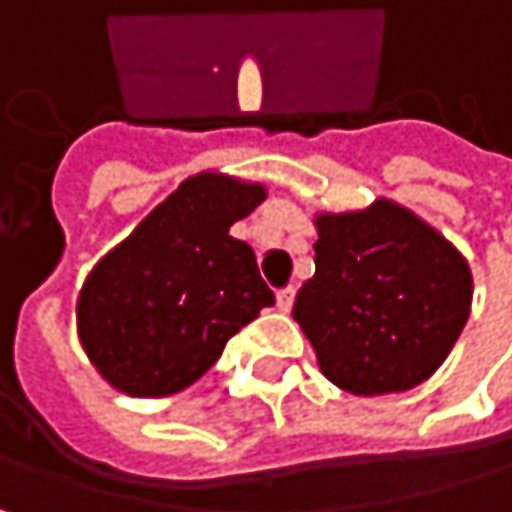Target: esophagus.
Masks as SVG:
<instances>
[{"label": "esophagus", "instance_id": "obj_1", "mask_svg": "<svg viewBox=\"0 0 512 512\" xmlns=\"http://www.w3.org/2000/svg\"><path fill=\"white\" fill-rule=\"evenodd\" d=\"M292 301H295V286H286V289L277 292V307H280L283 313L292 310Z\"/></svg>", "mask_w": 512, "mask_h": 512}]
</instances>
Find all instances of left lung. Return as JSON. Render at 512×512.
I'll use <instances>...</instances> for the list:
<instances>
[{
	"instance_id": "8db88e82",
	"label": "left lung",
	"mask_w": 512,
	"mask_h": 512,
	"mask_svg": "<svg viewBox=\"0 0 512 512\" xmlns=\"http://www.w3.org/2000/svg\"><path fill=\"white\" fill-rule=\"evenodd\" d=\"M316 235V271L298 289L292 316L319 371L353 395H389L428 380L471 313L465 256L389 199L316 214Z\"/></svg>"
}]
</instances>
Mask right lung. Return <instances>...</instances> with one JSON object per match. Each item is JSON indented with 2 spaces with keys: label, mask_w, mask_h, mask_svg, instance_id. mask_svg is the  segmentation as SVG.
Wrapping results in <instances>:
<instances>
[{
  "label": "right lung",
  "mask_w": 512,
  "mask_h": 512,
  "mask_svg": "<svg viewBox=\"0 0 512 512\" xmlns=\"http://www.w3.org/2000/svg\"><path fill=\"white\" fill-rule=\"evenodd\" d=\"M262 202V183L193 174L99 259L78 295V338L114 389L162 398L193 386L274 304L250 244L229 235Z\"/></svg>",
  "instance_id": "right-lung-1"
}]
</instances>
